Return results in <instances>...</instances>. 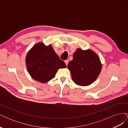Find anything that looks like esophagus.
Wrapping results in <instances>:
<instances>
[{
    "label": "esophagus",
    "instance_id": "esophagus-1",
    "mask_svg": "<svg viewBox=\"0 0 128 128\" xmlns=\"http://www.w3.org/2000/svg\"><path fill=\"white\" fill-rule=\"evenodd\" d=\"M68 62H69V61H68V60H65V61H64V62H65L67 66L68 65Z\"/></svg>",
    "mask_w": 128,
    "mask_h": 128
}]
</instances>
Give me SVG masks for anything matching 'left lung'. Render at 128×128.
<instances>
[{"instance_id":"1","label":"left lung","mask_w":128,"mask_h":128,"mask_svg":"<svg viewBox=\"0 0 128 128\" xmlns=\"http://www.w3.org/2000/svg\"><path fill=\"white\" fill-rule=\"evenodd\" d=\"M73 82L80 86H87L97 78L102 64L98 56L91 50L77 48L73 59L68 63Z\"/></svg>"}]
</instances>
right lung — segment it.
<instances>
[{
  "label": "right lung",
  "mask_w": 128,
  "mask_h": 128,
  "mask_svg": "<svg viewBox=\"0 0 128 128\" xmlns=\"http://www.w3.org/2000/svg\"><path fill=\"white\" fill-rule=\"evenodd\" d=\"M26 64L31 77L42 83L53 78L59 68L66 67L52 45L46 46L42 42L35 44L29 50L26 56Z\"/></svg>",
  "instance_id": "right-lung-1"
}]
</instances>
